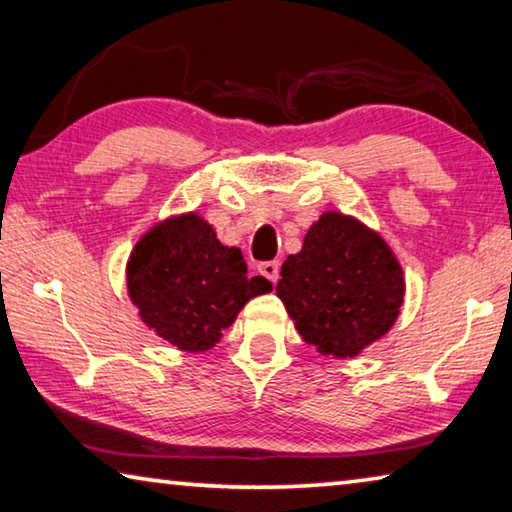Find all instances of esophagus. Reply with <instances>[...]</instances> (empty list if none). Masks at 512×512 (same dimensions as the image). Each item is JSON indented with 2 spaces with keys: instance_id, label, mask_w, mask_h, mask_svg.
<instances>
[{
  "instance_id": "34e87169",
  "label": "esophagus",
  "mask_w": 512,
  "mask_h": 512,
  "mask_svg": "<svg viewBox=\"0 0 512 512\" xmlns=\"http://www.w3.org/2000/svg\"><path fill=\"white\" fill-rule=\"evenodd\" d=\"M257 268L259 273H262L266 280H271L273 284L277 282V277H280V262H262Z\"/></svg>"
}]
</instances>
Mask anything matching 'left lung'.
<instances>
[{"label":"left lung","mask_w":512,"mask_h":512,"mask_svg":"<svg viewBox=\"0 0 512 512\" xmlns=\"http://www.w3.org/2000/svg\"><path fill=\"white\" fill-rule=\"evenodd\" d=\"M277 298L298 334L320 354L343 359L384 336L404 300L402 266L357 219L325 212L298 255L282 264Z\"/></svg>","instance_id":"left-lung-1"}]
</instances>
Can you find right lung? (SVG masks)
I'll return each instance as SVG.
<instances>
[{
	"instance_id": "right-lung-1",
	"label": "right lung",
	"mask_w": 512,
	"mask_h": 512,
	"mask_svg": "<svg viewBox=\"0 0 512 512\" xmlns=\"http://www.w3.org/2000/svg\"><path fill=\"white\" fill-rule=\"evenodd\" d=\"M126 273L144 323L189 352L212 348L250 298L273 289L266 277H250L241 250L219 244L196 214L155 225L137 241Z\"/></svg>"
}]
</instances>
